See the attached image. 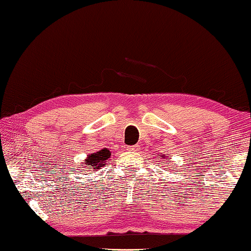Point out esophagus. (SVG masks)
Segmentation results:
<instances>
[{
  "label": "esophagus",
  "instance_id": "1",
  "mask_svg": "<svg viewBox=\"0 0 251 251\" xmlns=\"http://www.w3.org/2000/svg\"><path fill=\"white\" fill-rule=\"evenodd\" d=\"M138 149H140V147H138L137 144L136 145H129V147H127V150H128V151H137Z\"/></svg>",
  "mask_w": 251,
  "mask_h": 251
}]
</instances>
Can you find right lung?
Masks as SVG:
<instances>
[{
	"instance_id": "add662e5",
	"label": "right lung",
	"mask_w": 251,
	"mask_h": 251,
	"mask_svg": "<svg viewBox=\"0 0 251 251\" xmlns=\"http://www.w3.org/2000/svg\"><path fill=\"white\" fill-rule=\"evenodd\" d=\"M110 155H111V153L109 152V150L102 149L101 151L92 153V154L88 155V159H85V162L83 164H84V167L88 164L89 169L93 168V170H97V169H99L100 167L103 166L104 162H106V160L109 158Z\"/></svg>"
}]
</instances>
